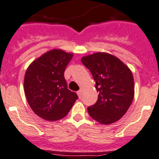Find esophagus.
<instances>
[{"label":"esophagus","instance_id":"obj_1","mask_svg":"<svg viewBox=\"0 0 159 159\" xmlns=\"http://www.w3.org/2000/svg\"><path fill=\"white\" fill-rule=\"evenodd\" d=\"M82 90H79V91H77V95H78V97H79V98L82 97Z\"/></svg>","mask_w":159,"mask_h":159}]
</instances>
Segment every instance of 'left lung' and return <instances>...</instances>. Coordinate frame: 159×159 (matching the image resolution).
Segmentation results:
<instances>
[{"label": "left lung", "instance_id": "8db88e82", "mask_svg": "<svg viewBox=\"0 0 159 159\" xmlns=\"http://www.w3.org/2000/svg\"><path fill=\"white\" fill-rule=\"evenodd\" d=\"M95 81L98 100L87 108L93 119L111 124L124 115L135 94L133 75L126 64L108 53L98 52L82 58Z\"/></svg>", "mask_w": 159, "mask_h": 159}]
</instances>
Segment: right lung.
<instances>
[{
	"label": "right lung",
	"mask_w": 159,
	"mask_h": 159,
	"mask_svg": "<svg viewBox=\"0 0 159 159\" xmlns=\"http://www.w3.org/2000/svg\"><path fill=\"white\" fill-rule=\"evenodd\" d=\"M73 54L51 50L28 66L24 76V92L31 109L47 121H57L68 114L77 100L69 91L64 71Z\"/></svg>",
	"instance_id": "1"
}]
</instances>
